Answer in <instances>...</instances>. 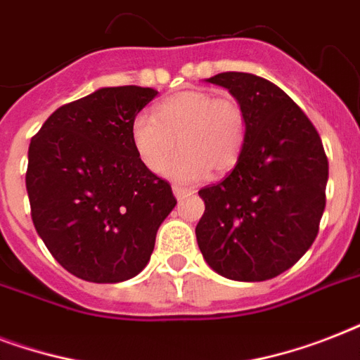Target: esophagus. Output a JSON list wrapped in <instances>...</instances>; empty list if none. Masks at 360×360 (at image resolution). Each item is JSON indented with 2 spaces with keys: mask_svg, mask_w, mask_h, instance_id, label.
<instances>
[{
  "mask_svg": "<svg viewBox=\"0 0 360 360\" xmlns=\"http://www.w3.org/2000/svg\"><path fill=\"white\" fill-rule=\"evenodd\" d=\"M174 194H175V198H177V200H183V198L191 194V191H188V188H185V186L174 185Z\"/></svg>",
  "mask_w": 360,
  "mask_h": 360,
  "instance_id": "obj_1",
  "label": "esophagus"
}]
</instances>
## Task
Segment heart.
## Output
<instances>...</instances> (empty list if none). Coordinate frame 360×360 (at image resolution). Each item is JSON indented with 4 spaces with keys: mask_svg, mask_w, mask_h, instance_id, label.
Segmentation results:
<instances>
[{
    "mask_svg": "<svg viewBox=\"0 0 360 360\" xmlns=\"http://www.w3.org/2000/svg\"><path fill=\"white\" fill-rule=\"evenodd\" d=\"M245 108L236 98H217L209 91L175 93L153 110V117L136 115L130 124V141L140 162L160 174L179 146L166 175L177 183L203 179L213 169L226 174L239 162L245 149Z\"/></svg>",
    "mask_w": 360,
    "mask_h": 360,
    "instance_id": "heart-1",
    "label": "heart"
}]
</instances>
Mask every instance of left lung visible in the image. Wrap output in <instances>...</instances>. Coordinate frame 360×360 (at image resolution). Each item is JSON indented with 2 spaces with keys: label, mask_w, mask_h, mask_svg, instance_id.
<instances>
[{
  "label": "left lung",
  "mask_w": 360,
  "mask_h": 360,
  "mask_svg": "<svg viewBox=\"0 0 360 360\" xmlns=\"http://www.w3.org/2000/svg\"><path fill=\"white\" fill-rule=\"evenodd\" d=\"M245 108V149L230 175L198 192L205 213L196 226L209 267L230 280L262 282L293 267L318 236L329 162L307 114L273 82L220 72Z\"/></svg>",
  "instance_id": "obj_1"
}]
</instances>
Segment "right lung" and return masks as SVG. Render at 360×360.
Listing matches in <instances>:
<instances>
[{
	"mask_svg": "<svg viewBox=\"0 0 360 360\" xmlns=\"http://www.w3.org/2000/svg\"><path fill=\"white\" fill-rule=\"evenodd\" d=\"M155 97L151 87H103L56 110L31 138V219L50 254L78 278L115 284L141 273L177 203L130 141V124Z\"/></svg>",
	"mask_w": 360,
	"mask_h": 360,
	"instance_id": "1",
	"label": "right lung"
}]
</instances>
